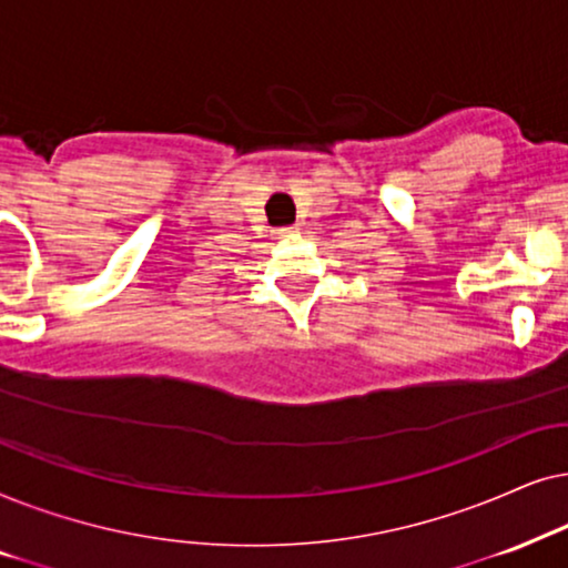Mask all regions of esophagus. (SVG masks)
<instances>
[{
  "mask_svg": "<svg viewBox=\"0 0 568 568\" xmlns=\"http://www.w3.org/2000/svg\"><path fill=\"white\" fill-rule=\"evenodd\" d=\"M288 233H293V229H280L277 236H288Z\"/></svg>",
  "mask_w": 568,
  "mask_h": 568,
  "instance_id": "obj_1",
  "label": "esophagus"
}]
</instances>
